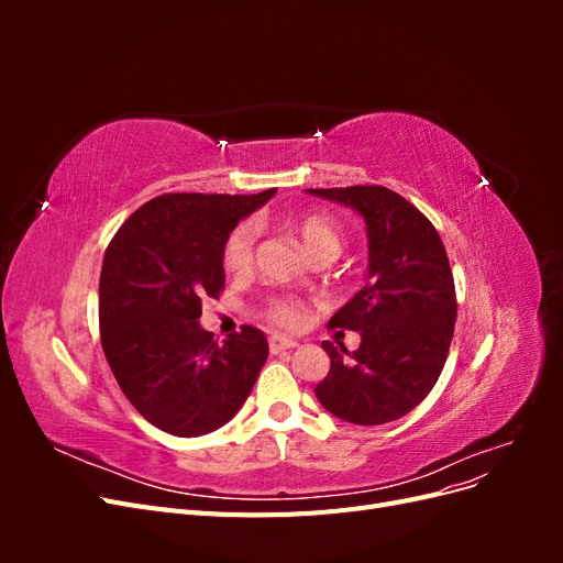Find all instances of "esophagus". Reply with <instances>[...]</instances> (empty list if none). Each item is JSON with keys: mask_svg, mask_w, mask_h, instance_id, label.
<instances>
[{"mask_svg": "<svg viewBox=\"0 0 563 563\" xmlns=\"http://www.w3.org/2000/svg\"><path fill=\"white\" fill-rule=\"evenodd\" d=\"M298 343L291 338H284V335H269V352L272 354H279L284 350H294Z\"/></svg>", "mask_w": 563, "mask_h": 563, "instance_id": "34e87169", "label": "esophagus"}]
</instances>
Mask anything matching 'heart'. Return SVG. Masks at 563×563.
I'll use <instances>...</instances> for the list:
<instances>
[{"instance_id": "heart-1", "label": "heart", "mask_w": 563, "mask_h": 563, "mask_svg": "<svg viewBox=\"0 0 563 563\" xmlns=\"http://www.w3.org/2000/svg\"><path fill=\"white\" fill-rule=\"evenodd\" d=\"M288 230H291L302 249L308 251L314 261L319 258H335L343 249L345 234L343 225L331 213L323 211H308L288 220ZM253 246H255V225L244 220L236 223L223 242V251H220V261L228 275H244V272L253 263ZM263 317L275 323L279 329H296L302 321V305L294 296H272L263 302Z\"/></svg>"}]
</instances>
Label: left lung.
I'll list each match as a JSON object with an SVG mask.
<instances>
[{
	"mask_svg": "<svg viewBox=\"0 0 563 563\" xmlns=\"http://www.w3.org/2000/svg\"><path fill=\"white\" fill-rule=\"evenodd\" d=\"M356 209L368 225V282L329 329L360 331L354 352L323 340L329 376L317 385L327 411L354 424L406 416L446 364L457 300L444 242L411 201L383 185L310 190Z\"/></svg>",
	"mask_w": 563,
	"mask_h": 563,
	"instance_id": "left-lung-1",
	"label": "left lung"
}]
</instances>
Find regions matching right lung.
<instances>
[{
    "label": "right lung",
    "instance_id": "obj_1",
    "mask_svg": "<svg viewBox=\"0 0 563 563\" xmlns=\"http://www.w3.org/2000/svg\"><path fill=\"white\" fill-rule=\"evenodd\" d=\"M275 192H168L133 211L106 249L100 345L124 397L168 434L199 437L225 424L267 360L258 329L242 327L218 343L199 317L201 302L225 288L228 232Z\"/></svg>",
    "mask_w": 563,
    "mask_h": 563
}]
</instances>
